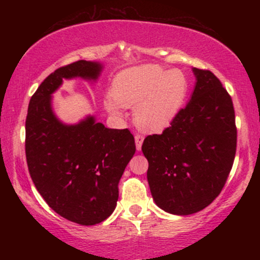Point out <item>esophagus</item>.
I'll return each mask as SVG.
<instances>
[{
    "label": "esophagus",
    "mask_w": 260,
    "mask_h": 260,
    "mask_svg": "<svg viewBox=\"0 0 260 260\" xmlns=\"http://www.w3.org/2000/svg\"><path fill=\"white\" fill-rule=\"evenodd\" d=\"M134 140H136L137 150H140V148H142V144H143V140H144V137L140 136V134H136V137H134Z\"/></svg>",
    "instance_id": "34e87169"
}]
</instances>
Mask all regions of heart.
Masks as SVG:
<instances>
[{
    "label": "heart",
    "instance_id": "1",
    "mask_svg": "<svg viewBox=\"0 0 260 260\" xmlns=\"http://www.w3.org/2000/svg\"><path fill=\"white\" fill-rule=\"evenodd\" d=\"M189 83L180 70L165 71L159 66L128 68L115 77L111 92L104 100L112 115H121L124 106H133L134 120L143 129L159 132L168 128L186 103Z\"/></svg>",
    "mask_w": 260,
    "mask_h": 260
}]
</instances>
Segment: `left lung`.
<instances>
[{"label": "left lung", "instance_id": "obj_1", "mask_svg": "<svg viewBox=\"0 0 260 260\" xmlns=\"http://www.w3.org/2000/svg\"><path fill=\"white\" fill-rule=\"evenodd\" d=\"M194 90L162 134L144 139L142 150L155 204L190 215L221 192L235 160L237 129L231 96L210 71L192 68Z\"/></svg>", "mask_w": 260, "mask_h": 260}]
</instances>
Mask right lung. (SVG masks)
I'll return each mask as SVG.
<instances>
[{"instance_id": "1", "label": "right lung", "mask_w": 260, "mask_h": 260, "mask_svg": "<svg viewBox=\"0 0 260 260\" xmlns=\"http://www.w3.org/2000/svg\"><path fill=\"white\" fill-rule=\"evenodd\" d=\"M103 70L100 62L84 59L56 70L31 96L25 121L26 162L38 192L58 215L84 226L113 213L118 182L136 144L127 128H106L95 116L62 122L52 109V94L63 79L96 82Z\"/></svg>"}]
</instances>
